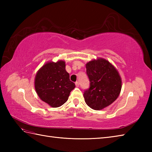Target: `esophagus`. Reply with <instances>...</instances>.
Wrapping results in <instances>:
<instances>
[{"label": "esophagus", "instance_id": "esophagus-1", "mask_svg": "<svg viewBox=\"0 0 152 152\" xmlns=\"http://www.w3.org/2000/svg\"><path fill=\"white\" fill-rule=\"evenodd\" d=\"M75 85H76V87H79V86H80V83H79V82H76L75 83Z\"/></svg>", "mask_w": 152, "mask_h": 152}]
</instances>
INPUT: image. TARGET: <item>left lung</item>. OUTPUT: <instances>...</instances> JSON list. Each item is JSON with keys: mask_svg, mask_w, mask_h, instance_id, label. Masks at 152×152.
Segmentation results:
<instances>
[{"mask_svg": "<svg viewBox=\"0 0 152 152\" xmlns=\"http://www.w3.org/2000/svg\"><path fill=\"white\" fill-rule=\"evenodd\" d=\"M89 88L83 93L86 103L90 108L100 110L114 102L120 93L121 79L115 68L102 58L86 64Z\"/></svg>", "mask_w": 152, "mask_h": 152, "instance_id": "left-lung-1", "label": "left lung"}]
</instances>
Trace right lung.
Returning <instances> with one entry per match:
<instances>
[{
	"instance_id": "1",
	"label": "right lung",
	"mask_w": 152,
	"mask_h": 152,
	"mask_svg": "<svg viewBox=\"0 0 152 152\" xmlns=\"http://www.w3.org/2000/svg\"><path fill=\"white\" fill-rule=\"evenodd\" d=\"M34 87L40 99L51 107L62 106L66 101L70 91L75 88L65 70V62H48L38 71Z\"/></svg>"
}]
</instances>
